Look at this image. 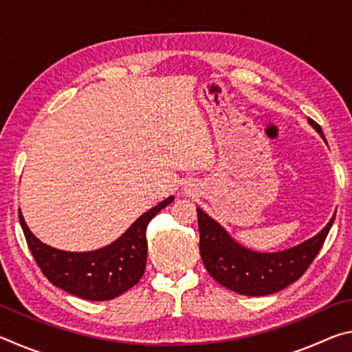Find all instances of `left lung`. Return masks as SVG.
Instances as JSON below:
<instances>
[{"instance_id": "obj_1", "label": "left lung", "mask_w": 352, "mask_h": 352, "mask_svg": "<svg viewBox=\"0 0 352 352\" xmlns=\"http://www.w3.org/2000/svg\"><path fill=\"white\" fill-rule=\"evenodd\" d=\"M307 121L324 140L318 124L311 118ZM197 219L200 256L208 273L223 287L237 294L264 296L283 290L302 276L323 247L336 214L318 234L278 253H258L242 247L200 208H197Z\"/></svg>"}]
</instances>
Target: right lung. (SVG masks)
Instances as JSON below:
<instances>
[{
    "label": "right lung",
    "mask_w": 352,
    "mask_h": 352,
    "mask_svg": "<svg viewBox=\"0 0 352 352\" xmlns=\"http://www.w3.org/2000/svg\"><path fill=\"white\" fill-rule=\"evenodd\" d=\"M172 200L174 197H168L142 214L110 245L83 253L46 245L32 234L20 210L19 217L28 247L50 283L83 300L107 301L133 287L144 275L147 225Z\"/></svg>",
    "instance_id": "1"
}]
</instances>
